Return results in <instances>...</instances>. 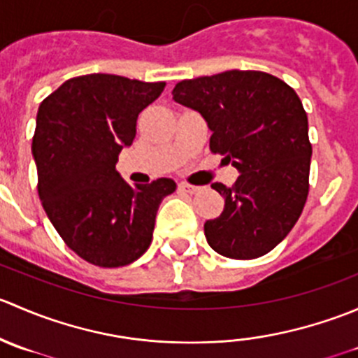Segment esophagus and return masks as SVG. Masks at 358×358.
<instances>
[{"label": "esophagus", "instance_id": "34e87169", "mask_svg": "<svg viewBox=\"0 0 358 358\" xmlns=\"http://www.w3.org/2000/svg\"><path fill=\"white\" fill-rule=\"evenodd\" d=\"M180 189H182L183 192L196 194V192H199L201 187H197V185H189V183H180Z\"/></svg>", "mask_w": 358, "mask_h": 358}]
</instances>
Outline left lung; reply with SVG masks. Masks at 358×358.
Masks as SVG:
<instances>
[{"instance_id":"obj_1","label":"left lung","mask_w":358,"mask_h":358,"mask_svg":"<svg viewBox=\"0 0 358 358\" xmlns=\"http://www.w3.org/2000/svg\"><path fill=\"white\" fill-rule=\"evenodd\" d=\"M173 100L197 110L209 147L239 171L234 187L213 183L225 209L204 223L222 256L252 259L272 251L298 222L308 196V117L294 90L259 71H225L185 79Z\"/></svg>"}]
</instances>
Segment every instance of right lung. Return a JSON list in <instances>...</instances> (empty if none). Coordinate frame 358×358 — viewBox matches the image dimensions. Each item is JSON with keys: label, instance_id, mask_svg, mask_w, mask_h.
Wrapping results in <instances>:
<instances>
[{"label": "right lung", "instance_id": "1", "mask_svg": "<svg viewBox=\"0 0 358 358\" xmlns=\"http://www.w3.org/2000/svg\"><path fill=\"white\" fill-rule=\"evenodd\" d=\"M164 90L114 74L72 78L41 102L32 157L38 192L50 222L83 259L124 266L152 241L161 201L175 192L171 178L129 185L115 171L131 147L138 114Z\"/></svg>", "mask_w": 358, "mask_h": 358}]
</instances>
